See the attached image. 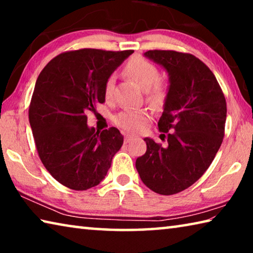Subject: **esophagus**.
Listing matches in <instances>:
<instances>
[{
    "mask_svg": "<svg viewBox=\"0 0 253 253\" xmlns=\"http://www.w3.org/2000/svg\"><path fill=\"white\" fill-rule=\"evenodd\" d=\"M124 137H125V143H129L130 140H132V138H134V136L130 134H125L124 135Z\"/></svg>",
    "mask_w": 253,
    "mask_h": 253,
    "instance_id": "obj_1",
    "label": "esophagus"
}]
</instances>
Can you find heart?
Instances as JSON below:
<instances>
[{"label": "heart", "mask_w": 253, "mask_h": 253, "mask_svg": "<svg viewBox=\"0 0 253 253\" xmlns=\"http://www.w3.org/2000/svg\"><path fill=\"white\" fill-rule=\"evenodd\" d=\"M126 72L131 76L144 89H146L149 99L155 102L164 100L168 93V85L160 78V69L153 62L143 57H134L127 62ZM115 90V75L107 78L104 87L106 100H111ZM149 113L145 109H126L116 115L115 124L128 132H138L148 123Z\"/></svg>", "instance_id": "heart-1"}]
</instances>
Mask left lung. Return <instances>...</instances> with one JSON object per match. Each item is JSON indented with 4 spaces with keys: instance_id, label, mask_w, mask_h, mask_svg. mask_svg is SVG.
Returning <instances> with one entry per match:
<instances>
[{
    "instance_id": "left-lung-1",
    "label": "left lung",
    "mask_w": 253,
    "mask_h": 253,
    "mask_svg": "<svg viewBox=\"0 0 253 253\" xmlns=\"http://www.w3.org/2000/svg\"><path fill=\"white\" fill-rule=\"evenodd\" d=\"M144 55L169 76L158 121L161 139L168 143L145 138L146 153L136 160V169L148 188L172 195L190 187L211 165L224 137L226 102L215 76L193 54L149 50Z\"/></svg>"
}]
</instances>
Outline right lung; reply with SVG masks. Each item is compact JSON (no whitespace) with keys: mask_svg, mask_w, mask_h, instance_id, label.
<instances>
[{"mask_svg":"<svg viewBox=\"0 0 253 253\" xmlns=\"http://www.w3.org/2000/svg\"><path fill=\"white\" fill-rule=\"evenodd\" d=\"M132 50L80 49L54 57L38 77L29 121L39 157L62 185L84 191L105 178L124 137L89 128L87 114L104 104L108 77Z\"/></svg>","mask_w":253,"mask_h":253,"instance_id":"add662e5","label":"right lung"}]
</instances>
